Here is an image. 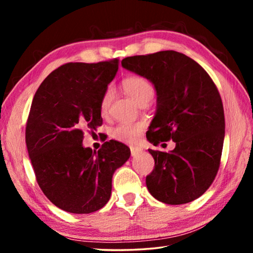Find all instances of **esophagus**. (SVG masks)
<instances>
[{
    "mask_svg": "<svg viewBox=\"0 0 253 253\" xmlns=\"http://www.w3.org/2000/svg\"><path fill=\"white\" fill-rule=\"evenodd\" d=\"M130 153H131V156H136V155H138L139 153H142V148L131 146L130 147Z\"/></svg>",
    "mask_w": 253,
    "mask_h": 253,
    "instance_id": "esophagus-1",
    "label": "esophagus"
}]
</instances>
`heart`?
Masks as SVG:
<instances>
[{"mask_svg":"<svg viewBox=\"0 0 253 253\" xmlns=\"http://www.w3.org/2000/svg\"><path fill=\"white\" fill-rule=\"evenodd\" d=\"M123 88L128 96L131 97L137 105L142 106L148 104L153 99L154 90L153 84L147 79L140 76H131L128 77L123 81ZM114 96V89L108 87L106 89L104 96L100 101L101 113L105 114L109 108V105ZM143 125L142 124H130V123H121L111 130V136L115 139L124 143H132L138 138L140 132H142Z\"/></svg>","mask_w":253,"mask_h":253,"instance_id":"heart-1","label":"heart"}]
</instances>
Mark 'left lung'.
<instances>
[{
	"label": "left lung",
	"mask_w": 253,
	"mask_h": 253,
	"mask_svg": "<svg viewBox=\"0 0 253 253\" xmlns=\"http://www.w3.org/2000/svg\"><path fill=\"white\" fill-rule=\"evenodd\" d=\"M122 66L155 88L148 142H175L169 153L148 149L155 161L146 177L149 193L170 205L192 202L210 187L220 166L225 123L215 84L198 62L173 50L128 57Z\"/></svg>",
	"instance_id": "left-lung-1"
}]
</instances>
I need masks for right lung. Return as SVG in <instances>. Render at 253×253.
Returning <instances> with one entry per match:
<instances>
[{"mask_svg":"<svg viewBox=\"0 0 253 253\" xmlns=\"http://www.w3.org/2000/svg\"><path fill=\"white\" fill-rule=\"evenodd\" d=\"M119 60L67 63L38 88L30 109L25 143L38 184L55 207L87 214L108 202L115 170L130 156L116 140L99 151L83 145L84 130L101 126L100 101Z\"/></svg>","mask_w":253,"mask_h":253,"instance_id":"right-lung-1","label":"right lung"}]
</instances>
